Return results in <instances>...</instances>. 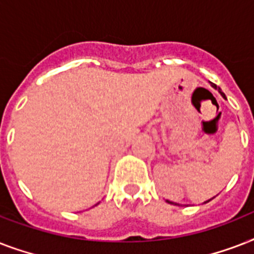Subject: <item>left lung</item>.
<instances>
[{
  "label": "left lung",
  "mask_w": 254,
  "mask_h": 254,
  "mask_svg": "<svg viewBox=\"0 0 254 254\" xmlns=\"http://www.w3.org/2000/svg\"><path fill=\"white\" fill-rule=\"evenodd\" d=\"M212 87H213V88H215V89H217V91L220 92V95H221V96H223V97H224V99H227V97H225V95H224V93H223V92H221V89H220V88H217V87H216V85H215V84H212ZM209 200H211V199H209ZM209 200L204 201V203H208V201H209ZM167 201H169V200H167ZM169 203H171V204H177V205H178V203H173V201H169Z\"/></svg>",
  "instance_id": "left-lung-1"
}]
</instances>
